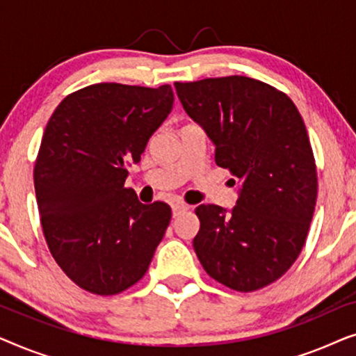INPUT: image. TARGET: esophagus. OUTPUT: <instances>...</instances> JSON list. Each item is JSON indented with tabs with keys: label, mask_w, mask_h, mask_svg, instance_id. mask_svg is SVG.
Listing matches in <instances>:
<instances>
[{
	"label": "esophagus",
	"mask_w": 356,
	"mask_h": 356,
	"mask_svg": "<svg viewBox=\"0 0 356 356\" xmlns=\"http://www.w3.org/2000/svg\"><path fill=\"white\" fill-rule=\"evenodd\" d=\"M172 207H173V217H178L179 213L186 212L188 209H189L188 204H184V202H175Z\"/></svg>",
	"instance_id": "esophagus-1"
}]
</instances>
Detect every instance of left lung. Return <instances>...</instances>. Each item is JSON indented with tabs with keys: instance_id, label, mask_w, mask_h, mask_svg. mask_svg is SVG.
<instances>
[{
	"instance_id": "left-lung-1",
	"label": "left lung",
	"mask_w": 356,
	"mask_h": 356,
	"mask_svg": "<svg viewBox=\"0 0 356 356\" xmlns=\"http://www.w3.org/2000/svg\"><path fill=\"white\" fill-rule=\"evenodd\" d=\"M175 89L216 144L218 167L240 183L232 213L196 207L197 259L228 289H264L293 266L313 220L318 172L305 121L289 95L246 76L175 82Z\"/></svg>"
}]
</instances>
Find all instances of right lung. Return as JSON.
Returning a JSON list of instances; mask_svg holds the SVG:
<instances>
[{
	"mask_svg": "<svg viewBox=\"0 0 356 356\" xmlns=\"http://www.w3.org/2000/svg\"><path fill=\"white\" fill-rule=\"evenodd\" d=\"M172 106L168 84L100 82L48 120L33 167L38 213L53 259L82 290L121 293L149 269L172 209L140 204L124 179Z\"/></svg>",
	"mask_w": 356,
	"mask_h": 356,
	"instance_id": "obj_1",
	"label": "right lung"
}]
</instances>
